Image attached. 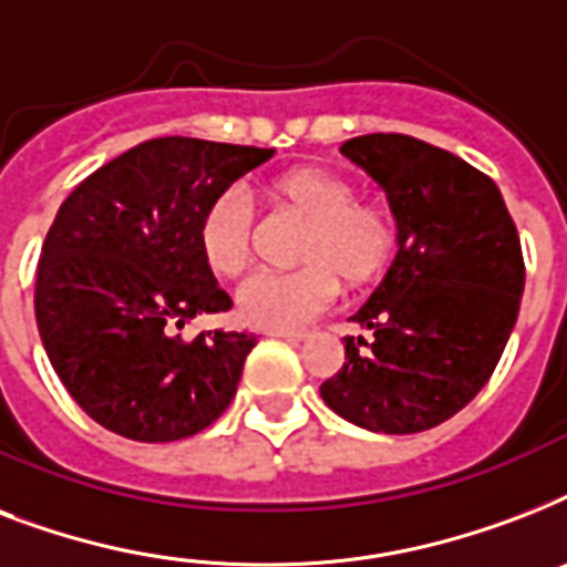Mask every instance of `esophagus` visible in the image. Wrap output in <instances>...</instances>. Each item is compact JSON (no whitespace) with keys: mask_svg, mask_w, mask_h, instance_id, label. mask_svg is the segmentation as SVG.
<instances>
[{"mask_svg":"<svg viewBox=\"0 0 567 567\" xmlns=\"http://www.w3.org/2000/svg\"><path fill=\"white\" fill-rule=\"evenodd\" d=\"M267 336L282 338V341H291V344H302V341L309 338V332H288V329H270Z\"/></svg>","mask_w":567,"mask_h":567,"instance_id":"34e87169","label":"esophagus"}]
</instances>
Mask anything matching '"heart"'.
<instances>
[{
  "mask_svg": "<svg viewBox=\"0 0 567 567\" xmlns=\"http://www.w3.org/2000/svg\"><path fill=\"white\" fill-rule=\"evenodd\" d=\"M270 196L302 220L300 270L256 274L238 293L240 315L265 329H300L336 302L341 279L368 285L385 274L396 252V217L382 203L355 199L347 176L327 167H297L270 182ZM256 214L240 190L217 194L199 223V247L217 276H238L252 256Z\"/></svg>",
  "mask_w": 567,
  "mask_h": 567,
  "instance_id": "obj_1",
  "label": "heart"
}]
</instances>
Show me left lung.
Returning a JSON list of instances; mask_svg holds the SVG:
<instances>
[{
  "instance_id": "left-lung-1",
  "label": "left lung",
  "mask_w": 567,
  "mask_h": 567,
  "mask_svg": "<svg viewBox=\"0 0 567 567\" xmlns=\"http://www.w3.org/2000/svg\"><path fill=\"white\" fill-rule=\"evenodd\" d=\"M341 153L382 188L400 240L353 315L373 338H344V368L320 396L362 430H432L480 394L515 329L518 229L497 185L447 150L379 132Z\"/></svg>"
}]
</instances>
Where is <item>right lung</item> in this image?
Listing matches in <instances>:
<instances>
[{
    "label": "right lung",
    "instance_id": "right-lung-1",
    "mask_svg": "<svg viewBox=\"0 0 567 567\" xmlns=\"http://www.w3.org/2000/svg\"><path fill=\"white\" fill-rule=\"evenodd\" d=\"M274 150L155 137L91 173L43 240L34 318L75 403L123 439L162 444L212 426L258 338L173 336L231 309L199 247L205 208Z\"/></svg>",
    "mask_w": 567,
    "mask_h": 567
}]
</instances>
